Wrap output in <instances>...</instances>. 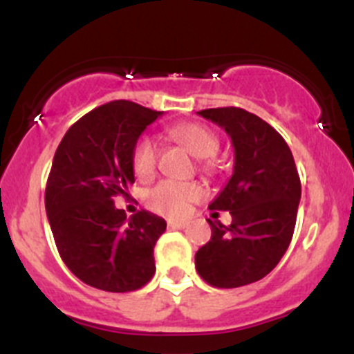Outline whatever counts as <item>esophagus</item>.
I'll use <instances>...</instances> for the list:
<instances>
[{
    "instance_id": "obj_1",
    "label": "esophagus",
    "mask_w": 354,
    "mask_h": 354,
    "mask_svg": "<svg viewBox=\"0 0 354 354\" xmlns=\"http://www.w3.org/2000/svg\"><path fill=\"white\" fill-rule=\"evenodd\" d=\"M167 226H169V228L183 230V228H187L188 223L187 221H174V219H169V221H167Z\"/></svg>"
}]
</instances>
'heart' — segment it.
Segmentation results:
<instances>
[{"mask_svg": "<svg viewBox=\"0 0 354 354\" xmlns=\"http://www.w3.org/2000/svg\"><path fill=\"white\" fill-rule=\"evenodd\" d=\"M171 136L197 159H211L218 153L219 140L212 129L198 122H185L171 128ZM131 166L140 180H150L157 169V145L150 136H142L131 150ZM209 169V162L204 164ZM204 192L198 185L188 181L164 180L145 194V205L152 212L167 218H181L188 212L192 202L202 198Z\"/></svg>", "mask_w": 354, "mask_h": 354, "instance_id": "obj_1", "label": "heart"}]
</instances>
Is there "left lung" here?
<instances>
[{"label":"left lung","instance_id":"obj_1","mask_svg":"<svg viewBox=\"0 0 354 354\" xmlns=\"http://www.w3.org/2000/svg\"><path fill=\"white\" fill-rule=\"evenodd\" d=\"M197 114L225 129L235 162L209 204L211 211H230L232 225L207 219L212 235L195 254V268L209 286L235 289L268 275L286 254L301 201L299 174L286 140L257 115L239 107Z\"/></svg>","mask_w":354,"mask_h":354}]
</instances>
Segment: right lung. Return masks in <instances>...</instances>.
<instances>
[{"label": "right lung", "instance_id": "right-lung-1", "mask_svg": "<svg viewBox=\"0 0 354 354\" xmlns=\"http://www.w3.org/2000/svg\"><path fill=\"white\" fill-rule=\"evenodd\" d=\"M160 115L111 102L74 122L55 152L44 192L48 221L67 268L95 289L131 292L156 273L153 247L166 221L143 209L126 218L114 197L135 183L133 145Z\"/></svg>", "mask_w": 354, "mask_h": 354}]
</instances>
